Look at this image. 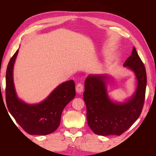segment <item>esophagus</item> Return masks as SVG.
I'll list each match as a JSON object with an SVG mask.
<instances>
[{"label":"esophagus","mask_w":156,"mask_h":156,"mask_svg":"<svg viewBox=\"0 0 156 156\" xmlns=\"http://www.w3.org/2000/svg\"><path fill=\"white\" fill-rule=\"evenodd\" d=\"M83 90V85L82 84V83H79L77 84L76 85V92L79 94V93H81Z\"/></svg>","instance_id":"esophagus-1"}]
</instances>
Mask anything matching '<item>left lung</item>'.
Returning <instances> with one entry per match:
<instances>
[{"instance_id": "1", "label": "left lung", "mask_w": 156, "mask_h": 156, "mask_svg": "<svg viewBox=\"0 0 156 156\" xmlns=\"http://www.w3.org/2000/svg\"><path fill=\"white\" fill-rule=\"evenodd\" d=\"M124 66L133 70L137 79L136 90L126 103H113L109 100L105 86L108 77L105 75H89L84 82L83 99L87 122L96 135L119 136L134 124L142 112L147 78L144 65L135 48Z\"/></svg>"}]
</instances>
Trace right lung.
<instances>
[{"mask_svg":"<svg viewBox=\"0 0 156 156\" xmlns=\"http://www.w3.org/2000/svg\"><path fill=\"white\" fill-rule=\"evenodd\" d=\"M18 50L11 58L6 73V102L12 116L30 135H45L54 132L60 123L64 107L75 96L73 80L64 82L55 89L43 102L28 105L17 97L13 81V68Z\"/></svg>","mask_w":156,"mask_h":156,"instance_id":"add662e5","label":"right lung"}]
</instances>
